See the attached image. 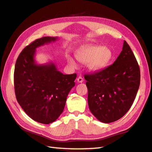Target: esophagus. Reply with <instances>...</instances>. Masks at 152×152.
I'll use <instances>...</instances> for the list:
<instances>
[{"mask_svg":"<svg viewBox=\"0 0 152 152\" xmlns=\"http://www.w3.org/2000/svg\"><path fill=\"white\" fill-rule=\"evenodd\" d=\"M77 82H78L79 83H81L83 82V78L82 77L79 76V77H78V78H77Z\"/></svg>","mask_w":152,"mask_h":152,"instance_id":"obj_1","label":"esophagus"}]
</instances>
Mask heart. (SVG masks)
<instances>
[{
	"label": "heart",
	"mask_w": 152,
	"mask_h": 152,
	"mask_svg": "<svg viewBox=\"0 0 152 152\" xmlns=\"http://www.w3.org/2000/svg\"><path fill=\"white\" fill-rule=\"evenodd\" d=\"M113 54L108 46L100 45H90L76 54L77 60L86 64L88 68L93 72H98L107 67L113 59ZM69 63L75 66L72 58L68 59Z\"/></svg>",
	"instance_id": "b5f03b06"
}]
</instances>
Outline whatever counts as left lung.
Segmentation results:
<instances>
[{
  "label": "left lung",
  "instance_id": "8db88e82",
  "mask_svg": "<svg viewBox=\"0 0 152 152\" xmlns=\"http://www.w3.org/2000/svg\"><path fill=\"white\" fill-rule=\"evenodd\" d=\"M85 79L91 113L100 121L110 123L121 118L131 108L140 86V71L124 41L122 51L112 65L85 75Z\"/></svg>",
  "mask_w": 152,
  "mask_h": 152
}]
</instances>
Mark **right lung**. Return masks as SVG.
<instances>
[{"label":"right lung","mask_w":152,"mask_h":152,"mask_svg":"<svg viewBox=\"0 0 152 152\" xmlns=\"http://www.w3.org/2000/svg\"><path fill=\"white\" fill-rule=\"evenodd\" d=\"M58 37L37 39L21 51L15 65L14 82L17 101L27 115L37 122L50 124L63 112L67 96L77 74L64 75L54 62L36 63V48L55 42Z\"/></svg>","instance_id":"add662e5"}]
</instances>
